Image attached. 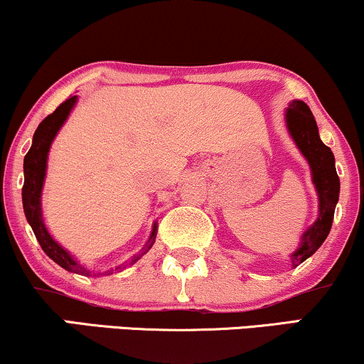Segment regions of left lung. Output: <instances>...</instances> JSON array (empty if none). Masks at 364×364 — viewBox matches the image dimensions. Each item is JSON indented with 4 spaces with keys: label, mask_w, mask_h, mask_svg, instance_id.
<instances>
[{
    "label": "left lung",
    "mask_w": 364,
    "mask_h": 364,
    "mask_svg": "<svg viewBox=\"0 0 364 364\" xmlns=\"http://www.w3.org/2000/svg\"><path fill=\"white\" fill-rule=\"evenodd\" d=\"M285 121L297 148L309 161L317 195H319V218L302 237L301 247L292 254V265L297 267L323 245L329 235L334 218V208L339 200V178L334 168V154L321 141L316 119L302 100H294L285 112Z\"/></svg>",
    "instance_id": "1"
}]
</instances>
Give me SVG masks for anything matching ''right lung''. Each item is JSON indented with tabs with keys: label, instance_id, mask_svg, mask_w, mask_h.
<instances>
[{
	"label": "right lung",
	"instance_id": "add662e5",
	"mask_svg": "<svg viewBox=\"0 0 364 364\" xmlns=\"http://www.w3.org/2000/svg\"><path fill=\"white\" fill-rule=\"evenodd\" d=\"M75 100H77V95L68 97L65 102L60 104L58 107L55 109L50 116L45 117L43 121L40 122V126L36 127L35 136H33V144H31L30 151L25 156V161H23L25 183H23L21 196H23V210H25L26 220H28L30 227L33 228L36 240H38L40 247L43 248L45 254H47L53 262H57L60 267H63V269L68 270V272H75L80 275H90V272L85 269V267L77 264V262L73 260L70 255H68V252L63 250V248L60 247L52 237H50V233L47 232V228H45V225H43V220H41V203H40L45 171H47V156H48L50 144H52L53 137L57 136L58 129L62 127V124L65 122L67 116L70 114ZM156 232H158V227L154 225L148 245H146V248L141 252L139 255L132 259V262L139 260V257L142 254H146V250H148V248L153 247ZM122 269H126V265L117 267L116 270H122ZM109 272H112V270H109ZM109 272H102L97 275H104Z\"/></svg>",
	"mask_w": 364,
	"mask_h": 364
}]
</instances>
